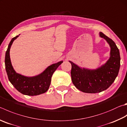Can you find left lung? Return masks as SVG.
<instances>
[{
	"label": "left lung",
	"mask_w": 127,
	"mask_h": 127,
	"mask_svg": "<svg viewBox=\"0 0 127 127\" xmlns=\"http://www.w3.org/2000/svg\"><path fill=\"white\" fill-rule=\"evenodd\" d=\"M99 36L107 41L110 48V57L105 63L94 69L79 66L73 62L71 64V80L79 91L87 93H99L108 89L114 82L120 68L119 50L112 39L102 32Z\"/></svg>",
	"instance_id": "left-lung-1"
}]
</instances>
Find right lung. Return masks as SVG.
Segmentation results:
<instances>
[{"label":"right lung","instance_id":"obj_1","mask_svg":"<svg viewBox=\"0 0 127 127\" xmlns=\"http://www.w3.org/2000/svg\"><path fill=\"white\" fill-rule=\"evenodd\" d=\"M19 35L12 38L5 53V65L8 79L15 88L24 95L34 96L44 93L49 89L53 74L63 62L52 64L39 74L33 77H27L17 73L11 64L10 49L13 41Z\"/></svg>","mask_w":127,"mask_h":127}]
</instances>
